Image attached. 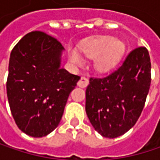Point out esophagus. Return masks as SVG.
<instances>
[{"instance_id": "1", "label": "esophagus", "mask_w": 160, "mask_h": 160, "mask_svg": "<svg viewBox=\"0 0 160 160\" xmlns=\"http://www.w3.org/2000/svg\"><path fill=\"white\" fill-rule=\"evenodd\" d=\"M88 84H89V80H88V78H86V77H81L80 80L78 81V86H79V87H81V88L87 87Z\"/></svg>"}]
</instances>
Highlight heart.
<instances>
[{
	"mask_svg": "<svg viewBox=\"0 0 160 160\" xmlns=\"http://www.w3.org/2000/svg\"><path fill=\"white\" fill-rule=\"evenodd\" d=\"M81 52L90 58H94V67L100 72L113 68L120 60L124 52V44L113 37H99L84 42L80 46ZM69 59L76 65L81 66L84 59L75 50L69 51Z\"/></svg>",
	"mask_w": 160,
	"mask_h": 160,
	"instance_id": "obj_1",
	"label": "heart"
}]
</instances>
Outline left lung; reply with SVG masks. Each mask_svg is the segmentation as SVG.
Wrapping results in <instances>:
<instances>
[{"label": "left lung", "instance_id": "left-lung-1", "mask_svg": "<svg viewBox=\"0 0 160 160\" xmlns=\"http://www.w3.org/2000/svg\"><path fill=\"white\" fill-rule=\"evenodd\" d=\"M151 83L147 49L131 51L121 65L103 78L92 77L86 89V114L102 136L116 138L134 126Z\"/></svg>", "mask_w": 160, "mask_h": 160}]
</instances>
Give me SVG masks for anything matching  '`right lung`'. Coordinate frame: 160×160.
<instances>
[{"mask_svg": "<svg viewBox=\"0 0 160 160\" xmlns=\"http://www.w3.org/2000/svg\"><path fill=\"white\" fill-rule=\"evenodd\" d=\"M63 45L42 31L25 35L10 55L6 82L11 113L17 127L42 137L59 124L80 76L60 68Z\"/></svg>", "mask_w": 160, "mask_h": 160, "instance_id": "add662e5", "label": "right lung"}]
</instances>
